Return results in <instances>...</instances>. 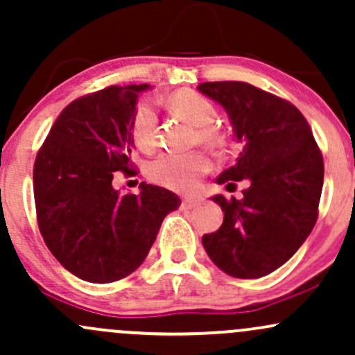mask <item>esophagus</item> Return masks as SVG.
<instances>
[{
	"label": "esophagus",
	"instance_id": "34e87169",
	"mask_svg": "<svg viewBox=\"0 0 355 355\" xmlns=\"http://www.w3.org/2000/svg\"><path fill=\"white\" fill-rule=\"evenodd\" d=\"M198 203H200V201H198L196 198H184V200H182V207L184 208H194Z\"/></svg>",
	"mask_w": 355,
	"mask_h": 355
}]
</instances>
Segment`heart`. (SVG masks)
Masks as SVG:
<instances>
[{
    "instance_id": "heart-1",
    "label": "heart",
    "mask_w": 355,
    "mask_h": 355,
    "mask_svg": "<svg viewBox=\"0 0 355 355\" xmlns=\"http://www.w3.org/2000/svg\"><path fill=\"white\" fill-rule=\"evenodd\" d=\"M167 105L198 128V139L209 147H222L225 135L215 127L216 108L203 94L191 89H179L171 94ZM157 113L154 105L148 100L137 105L132 116V139L137 147L142 150H152L157 144ZM209 159L203 152H189V154H176L164 152L148 164V178L164 188L174 191H191L196 188L198 181L208 173Z\"/></svg>"
}]
</instances>
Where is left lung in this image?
Here are the masks:
<instances>
[{"instance_id": "left-lung-1", "label": "left lung", "mask_w": 355, "mask_h": 355, "mask_svg": "<svg viewBox=\"0 0 355 355\" xmlns=\"http://www.w3.org/2000/svg\"><path fill=\"white\" fill-rule=\"evenodd\" d=\"M198 91L230 118L237 164L216 182H249L240 200L222 194L223 223L203 235L215 266L240 279L268 276L288 262L313 230L323 186V157L310 125L289 101L240 81L203 83Z\"/></svg>"}]
</instances>
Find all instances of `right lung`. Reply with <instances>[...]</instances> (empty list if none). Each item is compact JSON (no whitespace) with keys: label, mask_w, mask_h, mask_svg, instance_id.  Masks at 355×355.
<instances>
[{"label":"right lung","mask_w":355,"mask_h":355,"mask_svg":"<svg viewBox=\"0 0 355 355\" xmlns=\"http://www.w3.org/2000/svg\"><path fill=\"white\" fill-rule=\"evenodd\" d=\"M148 85L110 86L74 100L57 116L33 166L40 234L64 269L87 283H113L146 261L178 194L140 184L139 194L113 188L130 173L132 116Z\"/></svg>","instance_id":"add662e5"}]
</instances>
